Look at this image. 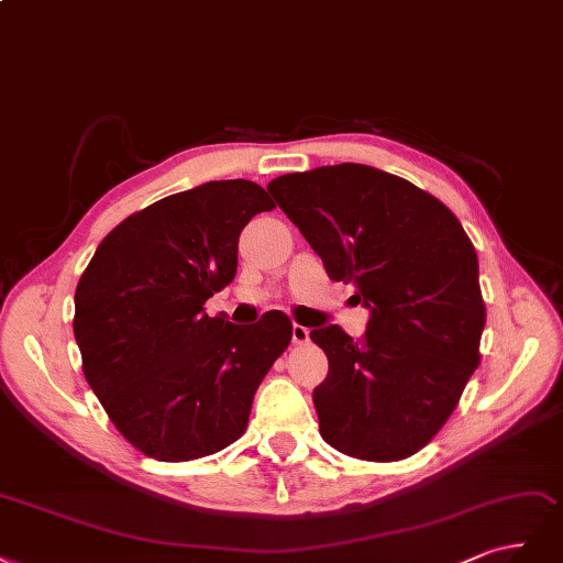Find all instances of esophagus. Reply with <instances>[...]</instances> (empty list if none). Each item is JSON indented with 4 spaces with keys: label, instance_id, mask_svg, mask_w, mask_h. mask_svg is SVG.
I'll return each instance as SVG.
<instances>
[{
    "label": "esophagus",
    "instance_id": "34e87169",
    "mask_svg": "<svg viewBox=\"0 0 563 563\" xmlns=\"http://www.w3.org/2000/svg\"><path fill=\"white\" fill-rule=\"evenodd\" d=\"M308 334H311V332H308L306 328H303V324H292V343H297V346H301V343H308Z\"/></svg>",
    "mask_w": 563,
    "mask_h": 563
}]
</instances>
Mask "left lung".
Wrapping results in <instances>:
<instances>
[{
  "label": "left lung",
  "mask_w": 563,
  "mask_h": 563,
  "mask_svg": "<svg viewBox=\"0 0 563 563\" xmlns=\"http://www.w3.org/2000/svg\"><path fill=\"white\" fill-rule=\"evenodd\" d=\"M268 191L372 313L360 341L339 324L311 332L330 360L313 390L322 440L362 461L413 456L479 365L486 308L473 243L438 198L362 163L280 175Z\"/></svg>",
  "instance_id": "1"
}]
</instances>
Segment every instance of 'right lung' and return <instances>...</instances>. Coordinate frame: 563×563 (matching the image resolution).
Listing matches in <instances>:
<instances>
[{
    "instance_id": "obj_1",
    "label": "right lung",
    "mask_w": 563,
    "mask_h": 563,
    "mask_svg": "<svg viewBox=\"0 0 563 563\" xmlns=\"http://www.w3.org/2000/svg\"><path fill=\"white\" fill-rule=\"evenodd\" d=\"M271 208L250 179L166 196L107 233L81 274L71 324L84 376L144 456L203 459L245 432L292 322L268 311L239 328L203 306L233 280L243 227Z\"/></svg>"
}]
</instances>
